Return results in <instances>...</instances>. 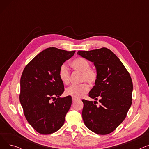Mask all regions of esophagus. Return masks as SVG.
<instances>
[{
  "instance_id": "34e87169",
  "label": "esophagus",
  "mask_w": 149,
  "mask_h": 149,
  "mask_svg": "<svg viewBox=\"0 0 149 149\" xmlns=\"http://www.w3.org/2000/svg\"><path fill=\"white\" fill-rule=\"evenodd\" d=\"M76 100H77V98H72V101L73 102H74V101H75Z\"/></svg>"
}]
</instances>
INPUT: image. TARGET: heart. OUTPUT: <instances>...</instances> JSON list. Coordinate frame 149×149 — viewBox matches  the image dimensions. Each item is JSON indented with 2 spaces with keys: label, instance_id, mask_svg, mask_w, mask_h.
Here are the masks:
<instances>
[{
  "label": "heart",
  "instance_id": "1",
  "mask_svg": "<svg viewBox=\"0 0 149 149\" xmlns=\"http://www.w3.org/2000/svg\"><path fill=\"white\" fill-rule=\"evenodd\" d=\"M71 65L75 70L81 72V81H86L89 83L92 84L97 80V72L95 69L91 68V63L88 60L82 57L77 58L72 61ZM58 76L63 84H66L69 83L70 70L66 63H63L60 66L58 70ZM88 91L89 87L87 84H74L66 89L65 94L72 98H78L87 93Z\"/></svg>",
  "mask_w": 149,
  "mask_h": 149
}]
</instances>
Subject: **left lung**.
<instances>
[{
  "instance_id": "obj_1",
  "label": "left lung",
  "mask_w": 149,
  "mask_h": 149,
  "mask_svg": "<svg viewBox=\"0 0 149 149\" xmlns=\"http://www.w3.org/2000/svg\"><path fill=\"white\" fill-rule=\"evenodd\" d=\"M77 54L92 62L97 72L95 86L89 97L95 101L82 100L84 124L99 135L112 132L124 121L132 104L133 83L127 69L116 55L106 48L79 51ZM101 104L97 107L96 101Z\"/></svg>"
}]
</instances>
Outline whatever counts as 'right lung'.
<instances>
[{"instance_id": "add662e5", "label": "right lung", "mask_w": 149, "mask_h": 149, "mask_svg": "<svg viewBox=\"0 0 149 149\" xmlns=\"http://www.w3.org/2000/svg\"><path fill=\"white\" fill-rule=\"evenodd\" d=\"M74 53L75 51L47 48L37 54L23 70L20 102L28 122L41 134L56 132L65 123L72 97H60L65 89L58 70Z\"/></svg>"}]
</instances>
